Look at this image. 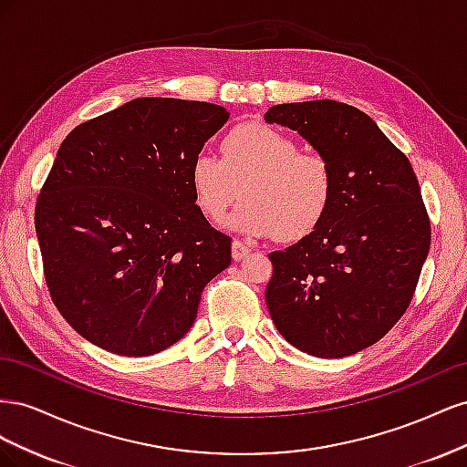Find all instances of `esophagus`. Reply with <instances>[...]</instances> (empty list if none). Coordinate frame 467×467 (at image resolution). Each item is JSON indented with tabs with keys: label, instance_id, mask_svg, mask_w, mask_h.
I'll return each mask as SVG.
<instances>
[{
	"label": "esophagus",
	"instance_id": "34e87169",
	"mask_svg": "<svg viewBox=\"0 0 467 467\" xmlns=\"http://www.w3.org/2000/svg\"><path fill=\"white\" fill-rule=\"evenodd\" d=\"M251 253V249L245 245V244H242V242H235L232 244V257L235 259V261H242V259H245L247 255Z\"/></svg>",
	"mask_w": 467,
	"mask_h": 467
}]
</instances>
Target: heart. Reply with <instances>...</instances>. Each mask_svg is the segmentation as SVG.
Returning a JSON list of instances; mask_svg holds the SVG:
<instances>
[{"label": "heart", "mask_w": 467, "mask_h": 467, "mask_svg": "<svg viewBox=\"0 0 467 467\" xmlns=\"http://www.w3.org/2000/svg\"><path fill=\"white\" fill-rule=\"evenodd\" d=\"M194 202L220 222L237 199L245 202L228 225L244 235L300 239L327 212L335 177L329 161L304 153L286 132L266 124H242L223 138L222 158L206 150L191 161Z\"/></svg>", "instance_id": "1"}]
</instances>
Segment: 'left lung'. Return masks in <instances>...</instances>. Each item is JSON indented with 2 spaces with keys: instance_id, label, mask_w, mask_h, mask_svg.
Returning a JSON list of instances; mask_svg holds the SVG:
<instances>
[{
  "instance_id": "1",
  "label": "left lung",
  "mask_w": 467,
  "mask_h": 467,
  "mask_svg": "<svg viewBox=\"0 0 467 467\" xmlns=\"http://www.w3.org/2000/svg\"><path fill=\"white\" fill-rule=\"evenodd\" d=\"M265 122L298 132L335 177L331 204L298 244L273 251L265 300L302 352L343 358L379 341L413 298L431 222L407 155L345 103L275 105Z\"/></svg>"
}]
</instances>
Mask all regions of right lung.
<instances>
[{
  "label": "right lung",
  "mask_w": 467,
  "mask_h": 467,
  "mask_svg": "<svg viewBox=\"0 0 467 467\" xmlns=\"http://www.w3.org/2000/svg\"><path fill=\"white\" fill-rule=\"evenodd\" d=\"M228 119L220 105L140 97L62 142L35 225L52 300L89 343L150 357L192 327L232 237L196 206L191 161Z\"/></svg>",
  "instance_id": "add662e5"
}]
</instances>
